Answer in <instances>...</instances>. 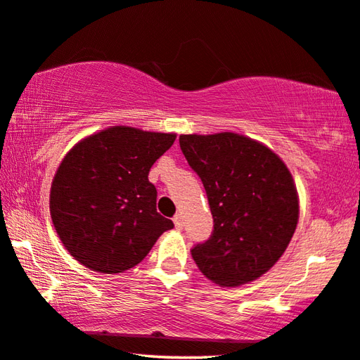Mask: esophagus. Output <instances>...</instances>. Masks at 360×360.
<instances>
[{"label": "esophagus", "mask_w": 360, "mask_h": 360, "mask_svg": "<svg viewBox=\"0 0 360 360\" xmlns=\"http://www.w3.org/2000/svg\"><path fill=\"white\" fill-rule=\"evenodd\" d=\"M173 221H174V226H176V229H182V226H184V223H182V217H181L179 213L176 214V217L173 218Z\"/></svg>", "instance_id": "34e87169"}]
</instances>
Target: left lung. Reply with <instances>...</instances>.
<instances>
[{"label":"left lung","mask_w":360,"mask_h":360,"mask_svg":"<svg viewBox=\"0 0 360 360\" xmlns=\"http://www.w3.org/2000/svg\"><path fill=\"white\" fill-rule=\"evenodd\" d=\"M179 146L203 182L214 223L212 238L192 249L198 270L223 288L265 275L299 221L291 171L271 148L243 134H182Z\"/></svg>","instance_id":"obj_1"}]
</instances>
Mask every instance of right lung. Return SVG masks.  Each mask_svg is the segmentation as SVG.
<instances>
[{
  "label": "right lung",
  "instance_id": "obj_1",
  "mask_svg": "<svg viewBox=\"0 0 360 360\" xmlns=\"http://www.w3.org/2000/svg\"><path fill=\"white\" fill-rule=\"evenodd\" d=\"M176 134L111 126L77 142L58 166L50 214L58 238L79 264L98 273L136 266L165 231L148 181L153 163Z\"/></svg>",
  "mask_w": 360,
  "mask_h": 360
}]
</instances>
